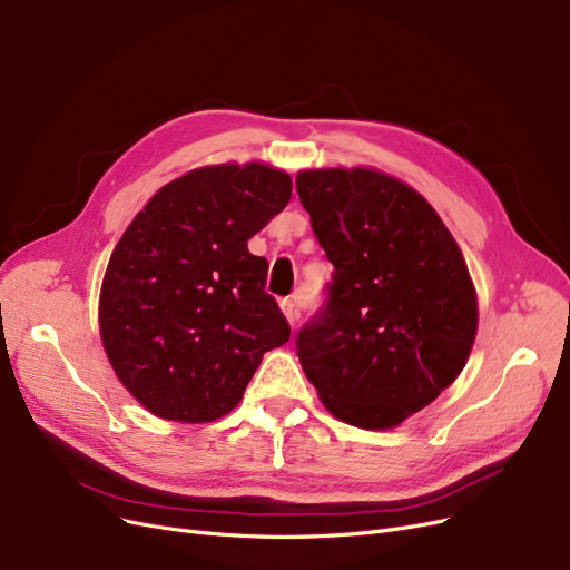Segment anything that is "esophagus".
<instances>
[{"instance_id": "obj_1", "label": "esophagus", "mask_w": 570, "mask_h": 570, "mask_svg": "<svg viewBox=\"0 0 570 570\" xmlns=\"http://www.w3.org/2000/svg\"><path fill=\"white\" fill-rule=\"evenodd\" d=\"M279 307H282L284 316L288 318V324L293 326L295 321H298V316H301V307H298V295H291V298H284V301L279 303Z\"/></svg>"}]
</instances>
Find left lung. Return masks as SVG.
Segmentation results:
<instances>
[{"mask_svg":"<svg viewBox=\"0 0 570 570\" xmlns=\"http://www.w3.org/2000/svg\"><path fill=\"white\" fill-rule=\"evenodd\" d=\"M333 263L328 301L295 340L321 403L358 429H393L463 370L478 295L459 244L407 184L367 167L295 179Z\"/></svg>","mask_w":570,"mask_h":570,"instance_id":"1","label":"left lung"}]
</instances>
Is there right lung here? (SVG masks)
<instances>
[{
	"label": "right lung",
	"mask_w": 570,
	"mask_h": 570,
	"mask_svg": "<svg viewBox=\"0 0 570 570\" xmlns=\"http://www.w3.org/2000/svg\"><path fill=\"white\" fill-rule=\"evenodd\" d=\"M291 200L263 163L207 165L163 186L109 258L100 335L116 377L160 419L214 422L237 407L263 354L291 337L249 242Z\"/></svg>",
	"instance_id": "add662e5"
}]
</instances>
